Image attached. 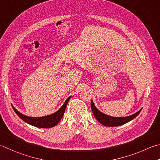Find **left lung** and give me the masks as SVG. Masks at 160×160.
I'll return each mask as SVG.
<instances>
[{
  "mask_svg": "<svg viewBox=\"0 0 160 160\" xmlns=\"http://www.w3.org/2000/svg\"><path fill=\"white\" fill-rule=\"evenodd\" d=\"M91 106H92V110L93 112V114L96 120L98 121L99 123H101L103 126H108V127H114V126H122L125 123H128V122L132 120L133 118H135L137 115H138L140 112L142 111V109H141L139 111H138L137 113L134 114L129 117H109L108 115H106L105 114L102 113L100 112L98 109H97L92 100L91 102Z\"/></svg>",
  "mask_w": 160,
  "mask_h": 160,
  "instance_id": "1",
  "label": "left lung"
}]
</instances>
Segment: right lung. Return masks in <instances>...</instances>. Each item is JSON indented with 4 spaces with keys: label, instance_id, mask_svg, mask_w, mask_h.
<instances>
[{
    "label": "right lung",
    "instance_id": "obj_1",
    "mask_svg": "<svg viewBox=\"0 0 160 160\" xmlns=\"http://www.w3.org/2000/svg\"><path fill=\"white\" fill-rule=\"evenodd\" d=\"M71 96L68 97L67 99V101H65L64 105H62V107L59 109L58 112H56L55 113L52 114L51 115L46 116V117H27L20 113L19 112H18L17 109L14 108H13L14 112H16L18 117H19L22 120L26 122L27 123L32 125L33 126H35L37 128H50L55 126L57 125L59 121L62 119V117H63L64 113L65 112L66 108L68 104V101H69Z\"/></svg>",
    "mask_w": 160,
    "mask_h": 160
}]
</instances>
